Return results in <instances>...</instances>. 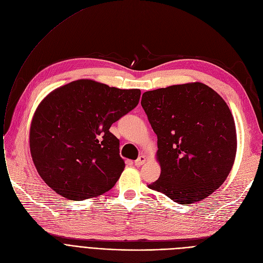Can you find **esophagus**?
Segmentation results:
<instances>
[{
	"instance_id": "esophagus-1",
	"label": "esophagus",
	"mask_w": 263,
	"mask_h": 263,
	"mask_svg": "<svg viewBox=\"0 0 263 263\" xmlns=\"http://www.w3.org/2000/svg\"><path fill=\"white\" fill-rule=\"evenodd\" d=\"M145 161H146V157H145V156H143V155H141L140 157H139V158L135 161V165H137V166H140V165H142Z\"/></svg>"
}]
</instances>
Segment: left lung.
I'll return each mask as SVG.
<instances>
[{"label": "left lung", "instance_id": "8db88e82", "mask_svg": "<svg viewBox=\"0 0 263 263\" xmlns=\"http://www.w3.org/2000/svg\"><path fill=\"white\" fill-rule=\"evenodd\" d=\"M141 105L157 135L159 178L148 188L174 202H199L217 190L234 165L237 133L225 101L202 83L146 91Z\"/></svg>", "mask_w": 263, "mask_h": 263}]
</instances>
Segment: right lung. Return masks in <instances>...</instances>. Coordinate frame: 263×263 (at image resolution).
<instances>
[{"mask_svg":"<svg viewBox=\"0 0 263 263\" xmlns=\"http://www.w3.org/2000/svg\"><path fill=\"white\" fill-rule=\"evenodd\" d=\"M141 91L91 80L61 86L39 104L29 147L40 177L59 195L84 200L110 190L125 167L112 123L138 105Z\"/></svg>","mask_w":263,"mask_h":263,"instance_id":"1","label":"right lung"}]
</instances>
